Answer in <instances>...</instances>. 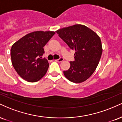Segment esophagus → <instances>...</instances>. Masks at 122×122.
<instances>
[{
  "label": "esophagus",
  "instance_id": "1",
  "mask_svg": "<svg viewBox=\"0 0 122 122\" xmlns=\"http://www.w3.org/2000/svg\"><path fill=\"white\" fill-rule=\"evenodd\" d=\"M63 60H64V58H63L62 57H60V58H58V59L55 60V61H57V62H62V61H63Z\"/></svg>",
  "mask_w": 122,
  "mask_h": 122
}]
</instances>
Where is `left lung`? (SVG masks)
<instances>
[{"label": "left lung", "mask_w": 122, "mask_h": 122, "mask_svg": "<svg viewBox=\"0 0 122 122\" xmlns=\"http://www.w3.org/2000/svg\"><path fill=\"white\" fill-rule=\"evenodd\" d=\"M59 37L71 49L75 51L74 61L64 71L65 77L74 83H81L94 72L102 53L100 37L92 29L81 24L57 30Z\"/></svg>", "instance_id": "1"}]
</instances>
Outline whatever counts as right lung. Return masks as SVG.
Segmentation results:
<instances>
[{"label":"right lung","mask_w":122,"mask_h":122,"mask_svg":"<svg viewBox=\"0 0 122 122\" xmlns=\"http://www.w3.org/2000/svg\"><path fill=\"white\" fill-rule=\"evenodd\" d=\"M55 34L52 31H36L26 35L11 49L12 64L17 74L25 81L35 82L45 75L49 63L42 56L43 47Z\"/></svg>","instance_id":"right-lung-1"}]
</instances>
